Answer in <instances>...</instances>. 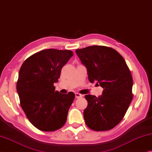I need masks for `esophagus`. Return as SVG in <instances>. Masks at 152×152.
<instances>
[{
  "mask_svg": "<svg viewBox=\"0 0 152 152\" xmlns=\"http://www.w3.org/2000/svg\"><path fill=\"white\" fill-rule=\"evenodd\" d=\"M75 97L76 98H81V97H82V95L79 94V93H75Z\"/></svg>",
  "mask_w": 152,
  "mask_h": 152,
  "instance_id": "1",
  "label": "esophagus"
}]
</instances>
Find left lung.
<instances>
[{
	"label": "left lung",
	"mask_w": 152,
	"mask_h": 152,
	"mask_svg": "<svg viewBox=\"0 0 152 152\" xmlns=\"http://www.w3.org/2000/svg\"><path fill=\"white\" fill-rule=\"evenodd\" d=\"M86 66L88 79L103 87L102 95H86L88 105L83 115L87 127L94 131L113 129L120 123L133 99V79L123 57L112 48L94 45L77 49Z\"/></svg>",
	"instance_id": "obj_1"
}]
</instances>
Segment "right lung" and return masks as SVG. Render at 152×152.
<instances>
[{
    "mask_svg": "<svg viewBox=\"0 0 152 152\" xmlns=\"http://www.w3.org/2000/svg\"><path fill=\"white\" fill-rule=\"evenodd\" d=\"M73 55L70 50L45 49L30 56L21 66L17 83L20 104L29 121L39 130L53 132L65 124L75 94H60L53 84Z\"/></svg>",
    "mask_w": 152,
    "mask_h": 152,
    "instance_id": "right-lung-1",
    "label": "right lung"
}]
</instances>
